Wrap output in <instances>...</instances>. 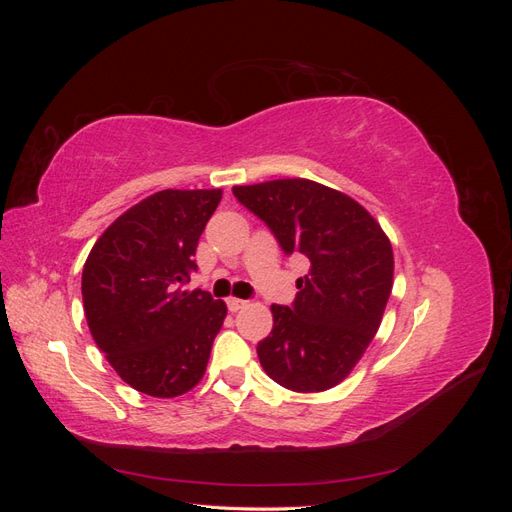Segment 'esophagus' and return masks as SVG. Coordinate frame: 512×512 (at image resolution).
Wrapping results in <instances>:
<instances>
[{
	"mask_svg": "<svg viewBox=\"0 0 512 512\" xmlns=\"http://www.w3.org/2000/svg\"><path fill=\"white\" fill-rule=\"evenodd\" d=\"M226 303H228V309H230V312H239V309H243V307L247 305V301L237 299V297H230Z\"/></svg>",
	"mask_w": 512,
	"mask_h": 512,
	"instance_id": "obj_1",
	"label": "esophagus"
}]
</instances>
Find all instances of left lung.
Instances as JSON below:
<instances>
[{
  "label": "left lung",
  "mask_w": 512,
  "mask_h": 512,
  "mask_svg": "<svg viewBox=\"0 0 512 512\" xmlns=\"http://www.w3.org/2000/svg\"><path fill=\"white\" fill-rule=\"evenodd\" d=\"M286 254L309 260L292 307L271 305L273 331L258 344L267 376L297 393L329 391L348 378L380 329L393 288V247L348 194L309 179L232 188Z\"/></svg>",
  "instance_id": "8db88e82"
}]
</instances>
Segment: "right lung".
I'll list each match as a JSON object with an SVG mask.
<instances>
[{
    "label": "right lung",
    "mask_w": 512,
    "mask_h": 512,
    "mask_svg": "<svg viewBox=\"0 0 512 512\" xmlns=\"http://www.w3.org/2000/svg\"><path fill=\"white\" fill-rule=\"evenodd\" d=\"M222 190H162L108 226L83 267L91 337L123 382L179 397L203 380L226 303L181 290Z\"/></svg>",
    "instance_id": "add662e5"
}]
</instances>
